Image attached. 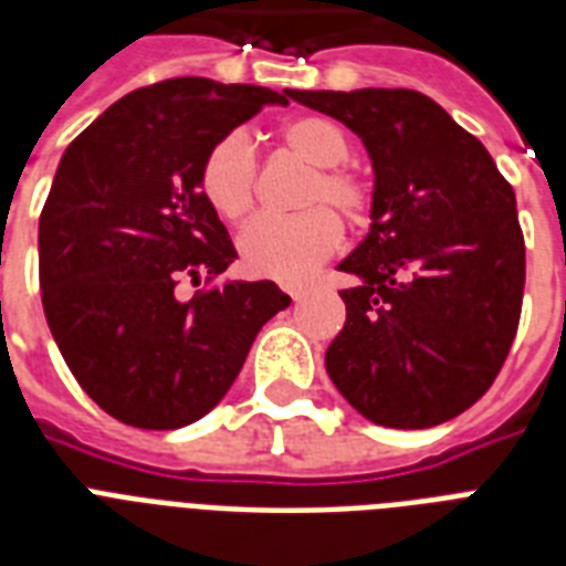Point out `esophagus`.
I'll return each instance as SVG.
<instances>
[{
	"mask_svg": "<svg viewBox=\"0 0 566 566\" xmlns=\"http://www.w3.org/2000/svg\"><path fill=\"white\" fill-rule=\"evenodd\" d=\"M308 291H311L308 284H293V287H287V293H291V296H293V300H296V302L305 300V296H308Z\"/></svg>",
	"mask_w": 566,
	"mask_h": 566,
	"instance_id": "esophagus-1",
	"label": "esophagus"
}]
</instances>
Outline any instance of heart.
<instances>
[{
    "instance_id": "1",
    "label": "heart",
    "mask_w": 566,
    "mask_h": 566,
    "mask_svg": "<svg viewBox=\"0 0 566 566\" xmlns=\"http://www.w3.org/2000/svg\"><path fill=\"white\" fill-rule=\"evenodd\" d=\"M282 144L302 164L314 167L305 181L300 205L305 211L293 217L261 213L240 231V266L255 279L293 282L326 261L340 243V220L361 222L370 213V181L344 167L353 153L346 128L323 114H305L282 126ZM199 190L205 202L226 220H240L255 199V155L243 135L231 132L205 153L199 164ZM329 208L326 209L325 205Z\"/></svg>"
}]
</instances>
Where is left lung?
<instances>
[{
	"mask_svg": "<svg viewBox=\"0 0 566 566\" xmlns=\"http://www.w3.org/2000/svg\"><path fill=\"white\" fill-rule=\"evenodd\" d=\"M340 119L373 161L370 231L337 270L346 323L326 370L355 411L429 429L479 402L514 344L526 243L482 140L405 87L284 91Z\"/></svg>",
	"mask_w": 566,
	"mask_h": 566,
	"instance_id": "1",
	"label": "left lung"
}]
</instances>
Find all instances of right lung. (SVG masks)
Segmentation results:
<instances>
[{
    "label": "right lung",
    "instance_id": "right-lung-1",
    "mask_svg": "<svg viewBox=\"0 0 566 566\" xmlns=\"http://www.w3.org/2000/svg\"><path fill=\"white\" fill-rule=\"evenodd\" d=\"M282 93L167 78L96 117L57 164L40 213V296L84 394L135 429H181L229 394L266 319L273 282H226L179 300L238 258L199 190V164Z\"/></svg>",
    "mask_w": 566,
    "mask_h": 566
}]
</instances>
